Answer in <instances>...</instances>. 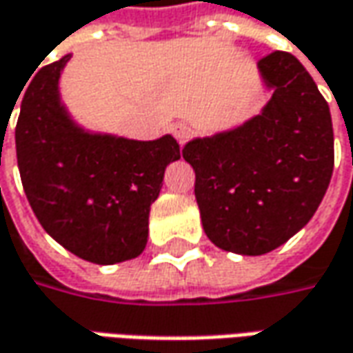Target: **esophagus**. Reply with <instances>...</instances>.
Returning a JSON list of instances; mask_svg holds the SVG:
<instances>
[{
    "label": "esophagus",
    "instance_id": "34e87169",
    "mask_svg": "<svg viewBox=\"0 0 353 353\" xmlns=\"http://www.w3.org/2000/svg\"><path fill=\"white\" fill-rule=\"evenodd\" d=\"M172 132H174V137L179 144H183L185 140L189 139V134H191V127H189L188 123H176L174 128H172Z\"/></svg>",
    "mask_w": 353,
    "mask_h": 353
}]
</instances>
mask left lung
Instances as JSON below:
<instances>
[{
	"instance_id": "obj_1",
	"label": "left lung",
	"mask_w": 353,
	"mask_h": 353,
	"mask_svg": "<svg viewBox=\"0 0 353 353\" xmlns=\"http://www.w3.org/2000/svg\"><path fill=\"white\" fill-rule=\"evenodd\" d=\"M258 70L274 92L260 115L183 148L205 234L242 256L268 254L297 234L334 170L330 109L305 66L275 50Z\"/></svg>"
}]
</instances>
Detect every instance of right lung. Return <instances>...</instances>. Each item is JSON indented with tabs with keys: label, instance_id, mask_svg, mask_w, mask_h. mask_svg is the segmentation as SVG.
I'll return each instance as SVG.
<instances>
[{
	"label": "right lung",
	"instance_id": "obj_1",
	"mask_svg": "<svg viewBox=\"0 0 353 353\" xmlns=\"http://www.w3.org/2000/svg\"><path fill=\"white\" fill-rule=\"evenodd\" d=\"M68 60L41 68L23 93L15 127L23 189L68 252L99 265L132 260L146 248L150 205L165 165L181 156L179 144L172 134L130 140L74 123L58 90Z\"/></svg>",
	"mask_w": 353,
	"mask_h": 353
}]
</instances>
